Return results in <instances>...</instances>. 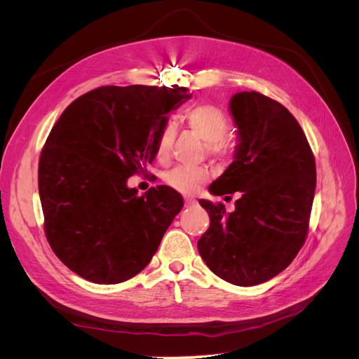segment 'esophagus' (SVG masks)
<instances>
[{
  "mask_svg": "<svg viewBox=\"0 0 359 359\" xmlns=\"http://www.w3.org/2000/svg\"><path fill=\"white\" fill-rule=\"evenodd\" d=\"M184 202H186V206H189V208H191V206L196 205V201H194V199H193V198H190V196H186V198H184Z\"/></svg>",
  "mask_w": 359,
  "mask_h": 359,
  "instance_id": "esophagus-1",
  "label": "esophagus"
}]
</instances>
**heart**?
Instances as JSON below:
<instances>
[{
    "mask_svg": "<svg viewBox=\"0 0 359 359\" xmlns=\"http://www.w3.org/2000/svg\"><path fill=\"white\" fill-rule=\"evenodd\" d=\"M186 121L193 132L208 145L211 153H224L226 145L223 144V139L229 133L231 121L220 107L211 103H201L193 106L186 114ZM175 126L170 121L161 127L156 142V156L158 160L168 158L173 139H175ZM206 180H208V170L203 168L190 166H177L165 175L168 186L182 193L194 191Z\"/></svg>",
    "mask_w": 359,
    "mask_h": 359,
    "instance_id": "obj_1",
    "label": "heart"
}]
</instances>
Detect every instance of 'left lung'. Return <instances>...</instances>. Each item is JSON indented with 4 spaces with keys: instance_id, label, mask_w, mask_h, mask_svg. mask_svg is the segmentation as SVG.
<instances>
[{
    "instance_id": "left-lung-1",
    "label": "left lung",
    "mask_w": 359,
    "mask_h": 359,
    "mask_svg": "<svg viewBox=\"0 0 359 359\" xmlns=\"http://www.w3.org/2000/svg\"><path fill=\"white\" fill-rule=\"evenodd\" d=\"M233 161L211 186L240 191L235 211L199 199L210 227L198 241L205 264L236 286H255L287 268L306 241L316 165L301 126L283 104L256 91L231 97Z\"/></svg>"
}]
</instances>
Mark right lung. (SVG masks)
<instances>
[{
    "mask_svg": "<svg viewBox=\"0 0 359 359\" xmlns=\"http://www.w3.org/2000/svg\"><path fill=\"white\" fill-rule=\"evenodd\" d=\"M191 99L182 86H100L52 127L39 163L48 241L82 278L116 285L139 274L182 208L158 186L137 196L127 180L156 158L168 114Z\"/></svg>",
    "mask_w": 359,
    "mask_h": 359,
    "instance_id": "1",
    "label": "right lung"
}]
</instances>
